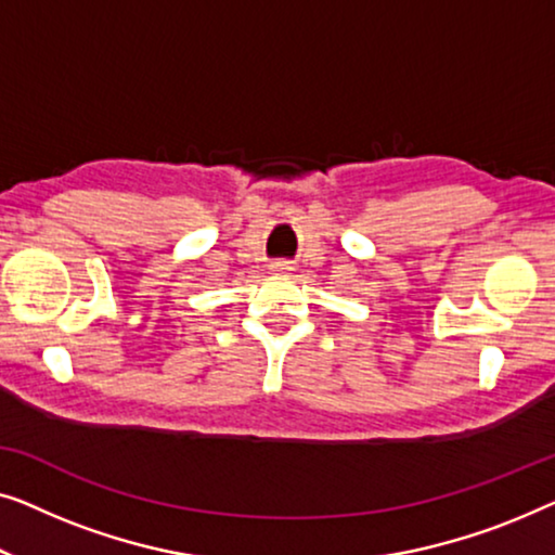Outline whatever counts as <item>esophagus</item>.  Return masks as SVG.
Instances as JSON below:
<instances>
[{
	"label": "esophagus",
	"mask_w": 555,
	"mask_h": 555,
	"mask_svg": "<svg viewBox=\"0 0 555 555\" xmlns=\"http://www.w3.org/2000/svg\"><path fill=\"white\" fill-rule=\"evenodd\" d=\"M271 269H274V271H286L288 267H286V263H274V267H271Z\"/></svg>",
	"instance_id": "1"
}]
</instances>
